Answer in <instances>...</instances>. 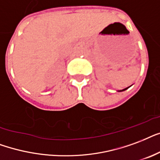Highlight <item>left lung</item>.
I'll list each match as a JSON object with an SVG mask.
<instances>
[{"label":"left lung","instance_id":"obj_1","mask_svg":"<svg viewBox=\"0 0 160 160\" xmlns=\"http://www.w3.org/2000/svg\"><path fill=\"white\" fill-rule=\"evenodd\" d=\"M128 88H129V87H128V88H124V89H122V90H119V91H118V92H122V91H125V90H127V89Z\"/></svg>","mask_w":160,"mask_h":160}]
</instances>
